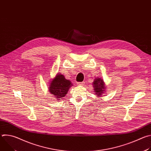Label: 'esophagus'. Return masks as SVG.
<instances>
[{
    "label": "esophagus",
    "instance_id": "34e87169",
    "mask_svg": "<svg viewBox=\"0 0 151 151\" xmlns=\"http://www.w3.org/2000/svg\"><path fill=\"white\" fill-rule=\"evenodd\" d=\"M78 85H83L84 84V82H78L77 83Z\"/></svg>",
    "mask_w": 151,
    "mask_h": 151
}]
</instances>
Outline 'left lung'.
<instances>
[{
	"label": "left lung",
	"mask_w": 151,
	"mask_h": 151,
	"mask_svg": "<svg viewBox=\"0 0 151 151\" xmlns=\"http://www.w3.org/2000/svg\"><path fill=\"white\" fill-rule=\"evenodd\" d=\"M93 85L94 87V90L96 93V95H97V97H101V95L104 94L105 88H106L103 80L101 78H97L94 79Z\"/></svg>",
	"instance_id": "1"
}]
</instances>
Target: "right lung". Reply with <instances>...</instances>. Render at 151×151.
<instances>
[{
	"label": "right lung",
	"mask_w": 151,
	"mask_h": 151,
	"mask_svg": "<svg viewBox=\"0 0 151 151\" xmlns=\"http://www.w3.org/2000/svg\"><path fill=\"white\" fill-rule=\"evenodd\" d=\"M73 84L69 80L65 79L64 76L58 73L50 83L49 91L55 96V99L60 100L68 94V90Z\"/></svg>",
	"instance_id": "obj_1"
}]
</instances>
